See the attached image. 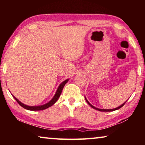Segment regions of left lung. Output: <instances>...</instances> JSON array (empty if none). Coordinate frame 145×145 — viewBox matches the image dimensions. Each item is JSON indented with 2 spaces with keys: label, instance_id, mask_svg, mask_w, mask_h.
<instances>
[{
  "label": "left lung",
  "instance_id": "8db88e82",
  "mask_svg": "<svg viewBox=\"0 0 145 145\" xmlns=\"http://www.w3.org/2000/svg\"><path fill=\"white\" fill-rule=\"evenodd\" d=\"M85 99H86V98H85ZM86 102H88V104H89V105H90V106L91 107H93V109H96V110H98V111H103V112H105V111H106V112H109V111H115V110H117V109H120V108H121V107H122L123 106V105H125V103H126V102H125L124 103V104H123L122 105H120V106H119V107H116V108H115V109H99V108H97V107H94V106H93V105H92L91 104H90V103L89 102H88V100H87V99H86Z\"/></svg>",
  "mask_w": 145,
  "mask_h": 145
}]
</instances>
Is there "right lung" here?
<instances>
[{
  "label": "right lung",
  "mask_w": 145,
  "mask_h": 145,
  "mask_svg": "<svg viewBox=\"0 0 145 145\" xmlns=\"http://www.w3.org/2000/svg\"><path fill=\"white\" fill-rule=\"evenodd\" d=\"M68 80V79L65 80V81H63L62 83H61L59 86L57 91H56V94L54 95V97H53V99L51 100L50 102L46 103V104H44L43 105H40V106H28V105H26L24 104L22 102H20L19 100L17 99H16V98L14 97V96H13V97H14V99L16 100V101L18 103V104L20 105V106L24 107V109H27V110H30V111H41V110H44V109H46V108L52 106L53 104H55L56 101H57V100H58L59 98L60 95L61 94V92H62V90L63 89V88H64V86H65V85L67 84Z\"/></svg>",
  "instance_id": "obj_1"
}]
</instances>
